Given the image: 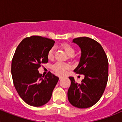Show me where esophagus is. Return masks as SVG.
<instances>
[{
	"instance_id": "34e87169",
	"label": "esophagus",
	"mask_w": 122,
	"mask_h": 122,
	"mask_svg": "<svg viewBox=\"0 0 122 122\" xmlns=\"http://www.w3.org/2000/svg\"><path fill=\"white\" fill-rule=\"evenodd\" d=\"M63 77V76H59V79H62Z\"/></svg>"
}]
</instances>
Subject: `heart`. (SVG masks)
Instances as JSON below:
<instances>
[{
	"label": "heart",
	"instance_id": "b5f03b06",
	"mask_svg": "<svg viewBox=\"0 0 122 122\" xmlns=\"http://www.w3.org/2000/svg\"><path fill=\"white\" fill-rule=\"evenodd\" d=\"M62 48L65 51L68 56L70 57H73L75 54V49L72 47L71 45L68 44H63L62 45ZM54 49L52 48L49 51L48 53V57L49 59H52L53 57ZM70 68V65L66 63H62V62H56L52 66V68L57 74H63L66 70H68Z\"/></svg>",
	"mask_w": 122,
	"mask_h": 122
}]
</instances>
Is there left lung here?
Masks as SVG:
<instances>
[{
	"instance_id": "8db88e82",
	"label": "left lung",
	"mask_w": 122,
	"mask_h": 122,
	"mask_svg": "<svg viewBox=\"0 0 122 122\" xmlns=\"http://www.w3.org/2000/svg\"><path fill=\"white\" fill-rule=\"evenodd\" d=\"M73 43L81 51L79 63L74 71L83 74L81 84L69 77L71 86L68 90L69 102L74 107L88 108L97 103L104 93L108 79V60L100 43L89 37L74 38Z\"/></svg>"
}]
</instances>
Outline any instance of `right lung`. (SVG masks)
<instances>
[{
    "mask_svg": "<svg viewBox=\"0 0 122 122\" xmlns=\"http://www.w3.org/2000/svg\"><path fill=\"white\" fill-rule=\"evenodd\" d=\"M55 41L40 36L22 40L15 51L11 62V74L15 89L29 105L40 107L50 100L59 77L49 72L42 76L38 70L48 62V53Z\"/></svg>",
    "mask_w": 122,
    "mask_h": 122,
    "instance_id": "right-lung-1",
    "label": "right lung"
}]
</instances>
